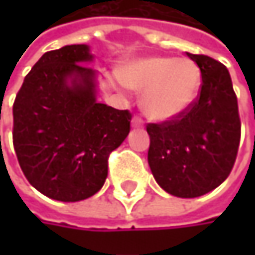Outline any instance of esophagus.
Instances as JSON below:
<instances>
[{
  "mask_svg": "<svg viewBox=\"0 0 255 255\" xmlns=\"http://www.w3.org/2000/svg\"><path fill=\"white\" fill-rule=\"evenodd\" d=\"M143 124H144V123H143V120H141L140 117H137V115H135V117H132V120H131V126H132V127L140 128V127H143Z\"/></svg>",
  "mask_w": 255,
  "mask_h": 255,
  "instance_id": "esophagus-1",
  "label": "esophagus"
}]
</instances>
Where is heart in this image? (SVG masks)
I'll return each instance as SVG.
<instances>
[{
    "label": "heart",
    "mask_w": 255,
    "mask_h": 255,
    "mask_svg": "<svg viewBox=\"0 0 255 255\" xmlns=\"http://www.w3.org/2000/svg\"><path fill=\"white\" fill-rule=\"evenodd\" d=\"M126 87L143 93L144 114L156 121L173 120L195 102L201 72L189 59L146 57L128 63L121 72Z\"/></svg>",
    "instance_id": "heart-1"
}]
</instances>
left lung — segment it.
<instances>
[{"label":"left lung","instance_id":"1","mask_svg":"<svg viewBox=\"0 0 255 255\" xmlns=\"http://www.w3.org/2000/svg\"><path fill=\"white\" fill-rule=\"evenodd\" d=\"M186 54L201 71L199 96L174 120L147 126V162L165 192L196 198L220 186L230 174L241 121L226 66L204 54Z\"/></svg>","mask_w":255,"mask_h":255}]
</instances>
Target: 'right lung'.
Segmentation results:
<instances>
[{"label": "right lung", "instance_id": "add662e5", "mask_svg": "<svg viewBox=\"0 0 255 255\" xmlns=\"http://www.w3.org/2000/svg\"><path fill=\"white\" fill-rule=\"evenodd\" d=\"M85 44L47 51L13 105V144L27 181L42 195L77 202L97 193L108 158L129 132L131 114L99 103Z\"/></svg>", "mask_w": 255, "mask_h": 255}]
</instances>
